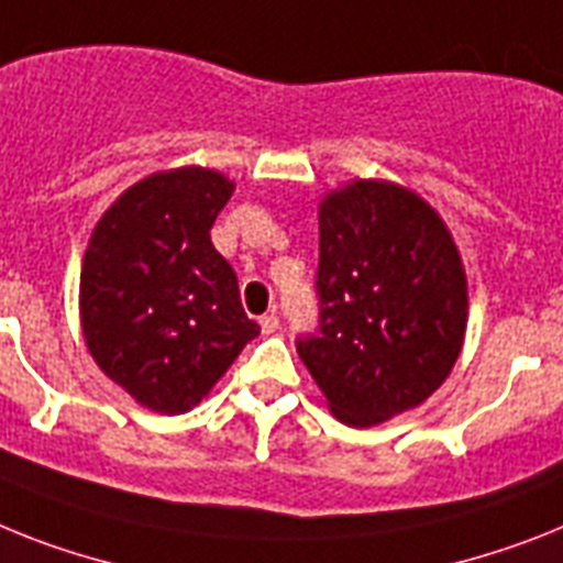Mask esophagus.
<instances>
[{"label":"esophagus","mask_w":563,"mask_h":563,"mask_svg":"<svg viewBox=\"0 0 563 563\" xmlns=\"http://www.w3.org/2000/svg\"><path fill=\"white\" fill-rule=\"evenodd\" d=\"M260 329H263V334H274L277 332V329H280V320H277V314H263V318H260Z\"/></svg>","instance_id":"1"}]
</instances>
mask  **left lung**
Listing matches in <instances>:
<instances>
[{"instance_id": "1", "label": "left lung", "mask_w": 563, "mask_h": 563, "mask_svg": "<svg viewBox=\"0 0 563 563\" xmlns=\"http://www.w3.org/2000/svg\"><path fill=\"white\" fill-rule=\"evenodd\" d=\"M318 329L297 354L349 427L415 409L450 377L466 332V274L438 211L384 179L320 202Z\"/></svg>"}]
</instances>
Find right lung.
Listing matches in <instances>:
<instances>
[{
  "label": "right lung",
  "mask_w": 563,
  "mask_h": 563,
  "mask_svg": "<svg viewBox=\"0 0 563 563\" xmlns=\"http://www.w3.org/2000/svg\"><path fill=\"white\" fill-rule=\"evenodd\" d=\"M231 191L229 177L200 165L151 174L102 214L85 252V346L154 412L194 409L260 334L238 274L211 245Z\"/></svg>",
  "instance_id": "add662e5"
}]
</instances>
